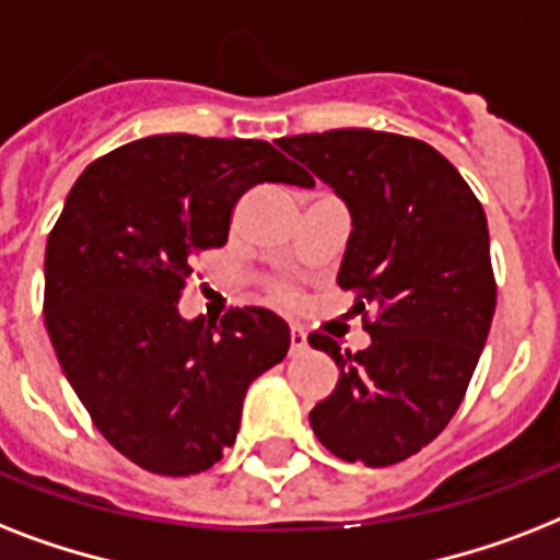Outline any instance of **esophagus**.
Wrapping results in <instances>:
<instances>
[{
    "label": "esophagus",
    "mask_w": 560,
    "mask_h": 560,
    "mask_svg": "<svg viewBox=\"0 0 560 560\" xmlns=\"http://www.w3.org/2000/svg\"><path fill=\"white\" fill-rule=\"evenodd\" d=\"M307 349V334L299 328V325H293L290 328V351H305Z\"/></svg>",
    "instance_id": "1"
}]
</instances>
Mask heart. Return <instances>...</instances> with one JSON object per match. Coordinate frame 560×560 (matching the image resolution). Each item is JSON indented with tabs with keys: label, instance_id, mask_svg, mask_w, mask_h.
Wrapping results in <instances>:
<instances>
[{
	"label": "heart",
	"instance_id": "b5f03b06",
	"mask_svg": "<svg viewBox=\"0 0 560 560\" xmlns=\"http://www.w3.org/2000/svg\"><path fill=\"white\" fill-rule=\"evenodd\" d=\"M272 299L288 305V302H293V299H296V293H293V288H290V284H276V288H272Z\"/></svg>",
	"mask_w": 560,
	"mask_h": 560
}]
</instances>
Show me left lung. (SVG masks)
Wrapping results in <instances>:
<instances>
[{
  "label": "left lung",
  "instance_id": "obj_1",
  "mask_svg": "<svg viewBox=\"0 0 560 560\" xmlns=\"http://www.w3.org/2000/svg\"><path fill=\"white\" fill-rule=\"evenodd\" d=\"M279 144L349 206L337 284L372 337L358 354L307 337L340 369L311 427L334 456L386 468L442 433L479 363L497 307L486 211L442 153L409 136L349 127Z\"/></svg>",
  "mask_w": 560,
  "mask_h": 560
}]
</instances>
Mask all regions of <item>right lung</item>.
Instances as JSON below:
<instances>
[{
    "label": "right lung",
    "mask_w": 560,
    "mask_h": 560,
    "mask_svg": "<svg viewBox=\"0 0 560 560\" xmlns=\"http://www.w3.org/2000/svg\"><path fill=\"white\" fill-rule=\"evenodd\" d=\"M261 183L314 177L261 139L148 136L92 162L48 235L43 316L60 369L101 435L151 474L220 462L249 383L290 349L267 307L220 325L177 307L194 258L226 244L235 202Z\"/></svg>",
    "instance_id": "1"
}]
</instances>
